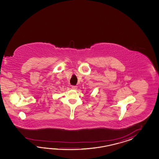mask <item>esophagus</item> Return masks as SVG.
<instances>
[{
    "label": "esophagus",
    "instance_id": "obj_1",
    "mask_svg": "<svg viewBox=\"0 0 159 159\" xmlns=\"http://www.w3.org/2000/svg\"><path fill=\"white\" fill-rule=\"evenodd\" d=\"M71 88H72V89H73V90H77V86H72Z\"/></svg>",
    "mask_w": 159,
    "mask_h": 159
}]
</instances>
